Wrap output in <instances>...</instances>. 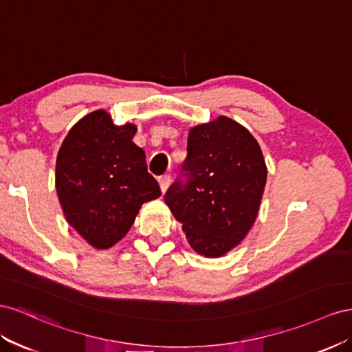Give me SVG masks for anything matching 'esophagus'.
I'll return each instance as SVG.
<instances>
[{
  "label": "esophagus",
  "mask_w": 352,
  "mask_h": 352,
  "mask_svg": "<svg viewBox=\"0 0 352 352\" xmlns=\"http://www.w3.org/2000/svg\"><path fill=\"white\" fill-rule=\"evenodd\" d=\"M169 175H162L159 178V186H160V190H162V193H165L166 190H168V187H169Z\"/></svg>",
  "instance_id": "obj_1"
}]
</instances>
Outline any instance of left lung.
<instances>
[{"label": "left lung", "mask_w": 352, "mask_h": 352, "mask_svg": "<svg viewBox=\"0 0 352 352\" xmlns=\"http://www.w3.org/2000/svg\"><path fill=\"white\" fill-rule=\"evenodd\" d=\"M187 182L168 188L165 204L199 255L219 258L248 236L258 217L267 165L255 137L218 116L188 129Z\"/></svg>", "instance_id": "1"}]
</instances>
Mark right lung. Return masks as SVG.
Listing matches in <instances>:
<instances>
[{"instance_id":"right-lung-1","label":"right lung","mask_w":352,"mask_h":352,"mask_svg":"<svg viewBox=\"0 0 352 352\" xmlns=\"http://www.w3.org/2000/svg\"><path fill=\"white\" fill-rule=\"evenodd\" d=\"M134 124L115 125L106 110L70 128L56 160V190L67 223L87 243L109 249L134 224L140 208L160 196Z\"/></svg>"}]
</instances>
